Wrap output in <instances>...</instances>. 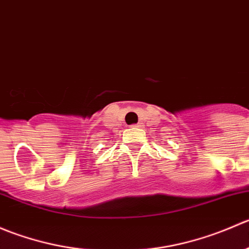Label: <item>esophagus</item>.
<instances>
[{"instance_id":"esophagus-1","label":"esophagus","mask_w":249,"mask_h":249,"mask_svg":"<svg viewBox=\"0 0 249 249\" xmlns=\"http://www.w3.org/2000/svg\"><path fill=\"white\" fill-rule=\"evenodd\" d=\"M143 125L141 124V123H139V124H135V125H132V129H136V130H139V129H141V127H142Z\"/></svg>"}]
</instances>
